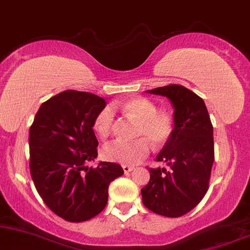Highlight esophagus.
<instances>
[{
  "label": "esophagus",
  "mask_w": 250,
  "mask_h": 250,
  "mask_svg": "<svg viewBox=\"0 0 250 250\" xmlns=\"http://www.w3.org/2000/svg\"><path fill=\"white\" fill-rule=\"evenodd\" d=\"M122 167H123V170H124V173H125V174H127V173H129V172H132V170L134 169V167H132V166H127V165H123Z\"/></svg>",
  "instance_id": "esophagus-1"
}]
</instances>
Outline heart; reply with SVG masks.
Wrapping results in <instances>:
<instances>
[{"label":"heart","mask_w":250,"mask_h":250,"mask_svg":"<svg viewBox=\"0 0 250 250\" xmlns=\"http://www.w3.org/2000/svg\"><path fill=\"white\" fill-rule=\"evenodd\" d=\"M115 110H119L126 118L138 122L135 136L141 138L116 141L105 145L101 150L102 158L124 165H135L150 152V143L156 148L164 146L173 136L175 121L166 111H158L155 102L143 97H135L122 104L105 105L98 112L93 121V129L100 139L110 135L116 123Z\"/></svg>","instance_id":"1"}]
</instances>
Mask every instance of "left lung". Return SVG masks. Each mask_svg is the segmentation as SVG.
Returning a JSON list of instances; mask_svg holds the SVG:
<instances>
[{
    "label": "left lung",
    "instance_id": "obj_1",
    "mask_svg": "<svg viewBox=\"0 0 250 250\" xmlns=\"http://www.w3.org/2000/svg\"><path fill=\"white\" fill-rule=\"evenodd\" d=\"M168 98L174 107L173 136L156 157L169 168H149L141 189L143 205L153 213L180 217L193 209L209 188L214 136L209 114L199 95L179 84L146 91Z\"/></svg>",
    "mask_w": 250,
    "mask_h": 250
}]
</instances>
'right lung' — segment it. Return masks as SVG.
Instances as JSON below:
<instances>
[{
	"instance_id": "1",
	"label": "right lung",
	"mask_w": 250,
	"mask_h": 250,
	"mask_svg": "<svg viewBox=\"0 0 250 250\" xmlns=\"http://www.w3.org/2000/svg\"><path fill=\"white\" fill-rule=\"evenodd\" d=\"M107 102L98 95L67 90L43 102L29 129V168L37 192L54 214L68 222L97 216L108 188L124 174L116 163L86 164L98 156L95 116Z\"/></svg>"
}]
</instances>
